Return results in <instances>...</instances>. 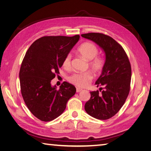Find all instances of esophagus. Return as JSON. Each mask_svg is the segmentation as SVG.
I'll return each instance as SVG.
<instances>
[{
  "instance_id": "obj_1",
  "label": "esophagus",
  "mask_w": 151,
  "mask_h": 151,
  "mask_svg": "<svg viewBox=\"0 0 151 151\" xmlns=\"http://www.w3.org/2000/svg\"><path fill=\"white\" fill-rule=\"evenodd\" d=\"M81 91H83V89H82L80 88H76V92H77V93H79V92H81Z\"/></svg>"
}]
</instances>
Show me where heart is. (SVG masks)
<instances>
[{"label":"heart","instance_id":"heart-1","mask_svg":"<svg viewBox=\"0 0 151 151\" xmlns=\"http://www.w3.org/2000/svg\"><path fill=\"white\" fill-rule=\"evenodd\" d=\"M78 53L82 57L88 60V65L93 71L99 72L103 68L104 59L99 56H96L98 53V48L96 45L91 42H85L78 48ZM72 55L68 53L65 57L62 62V65L65 69H68L71 66ZM93 79V76L89 72H76L68 77V80L70 83L79 88H84L88 86Z\"/></svg>","mask_w":151,"mask_h":151}]
</instances>
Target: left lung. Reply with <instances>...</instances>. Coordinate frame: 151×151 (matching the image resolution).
Segmentation results:
<instances>
[{"mask_svg": "<svg viewBox=\"0 0 151 151\" xmlns=\"http://www.w3.org/2000/svg\"><path fill=\"white\" fill-rule=\"evenodd\" d=\"M98 45L105 53V62L101 76L96 82L99 93L90 92L91 98L85 104L87 113L99 120H107L119 111L130 92L131 65L121 45L110 36L99 33L81 35Z\"/></svg>", "mask_w": 151, "mask_h": 151, "instance_id": "left-lung-1", "label": "left lung"}]
</instances>
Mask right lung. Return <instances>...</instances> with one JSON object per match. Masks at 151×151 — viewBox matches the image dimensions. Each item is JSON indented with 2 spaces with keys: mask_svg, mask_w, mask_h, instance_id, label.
<instances>
[{
  "mask_svg": "<svg viewBox=\"0 0 151 151\" xmlns=\"http://www.w3.org/2000/svg\"><path fill=\"white\" fill-rule=\"evenodd\" d=\"M79 38V35L43 36L26 53L19 71L21 94L29 110L40 120L50 122L60 116L76 92L70 83L63 82L57 89L51 81Z\"/></svg>",
  "mask_w": 151,
  "mask_h": 151,
  "instance_id": "1",
  "label": "right lung"
}]
</instances>
